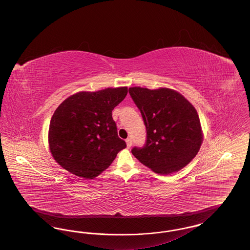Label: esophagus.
I'll list each match as a JSON object with an SVG mask.
<instances>
[{"label": "esophagus", "mask_w": 250, "mask_h": 250, "mask_svg": "<svg viewBox=\"0 0 250 250\" xmlns=\"http://www.w3.org/2000/svg\"><path fill=\"white\" fill-rule=\"evenodd\" d=\"M125 143H126L127 148H130L131 146H132V140H131V139H126Z\"/></svg>", "instance_id": "obj_1"}]
</instances>
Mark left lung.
I'll use <instances>...</instances> for the list:
<instances>
[{"label": "left lung", "instance_id": "8db88e82", "mask_svg": "<svg viewBox=\"0 0 250 250\" xmlns=\"http://www.w3.org/2000/svg\"><path fill=\"white\" fill-rule=\"evenodd\" d=\"M129 94L141 110L147 131L143 148L133 155L158 174L167 175L187 166L200 151L203 135L196 108L178 92L131 87Z\"/></svg>", "mask_w": 250, "mask_h": 250}]
</instances>
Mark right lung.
<instances>
[{"mask_svg": "<svg viewBox=\"0 0 250 250\" xmlns=\"http://www.w3.org/2000/svg\"><path fill=\"white\" fill-rule=\"evenodd\" d=\"M127 95V87L80 92L54 111L48 128L50 153L60 166L79 177L94 179L126 147L118 137L112 109Z\"/></svg>", "mask_w": 250, "mask_h": 250, "instance_id": "1", "label": "right lung"}]
</instances>
